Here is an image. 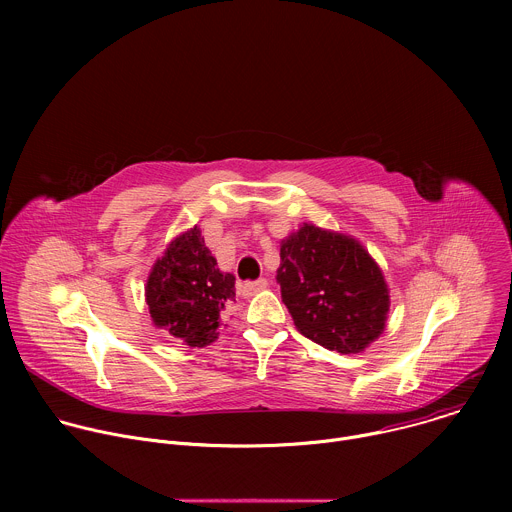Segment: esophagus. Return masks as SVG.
<instances>
[{
  "instance_id": "esophagus-1",
  "label": "esophagus",
  "mask_w": 512,
  "mask_h": 512,
  "mask_svg": "<svg viewBox=\"0 0 512 512\" xmlns=\"http://www.w3.org/2000/svg\"><path fill=\"white\" fill-rule=\"evenodd\" d=\"M267 287V279H257V281H247L241 285V294L245 298H251L255 294H259V291H263Z\"/></svg>"
}]
</instances>
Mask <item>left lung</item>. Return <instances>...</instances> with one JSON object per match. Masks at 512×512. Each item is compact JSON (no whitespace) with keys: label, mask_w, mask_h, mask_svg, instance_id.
<instances>
[{"label":"left lung","mask_w":512,"mask_h":512,"mask_svg":"<svg viewBox=\"0 0 512 512\" xmlns=\"http://www.w3.org/2000/svg\"><path fill=\"white\" fill-rule=\"evenodd\" d=\"M279 257L281 298L306 338L358 354L385 332L389 285L358 239L304 223L281 239Z\"/></svg>","instance_id":"obj_1"}]
</instances>
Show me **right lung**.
<instances>
[{
	"mask_svg": "<svg viewBox=\"0 0 512 512\" xmlns=\"http://www.w3.org/2000/svg\"><path fill=\"white\" fill-rule=\"evenodd\" d=\"M152 324L188 348L218 338L221 312L235 302V275L218 269L200 227L176 235L145 283Z\"/></svg>",
	"mask_w": 512,
	"mask_h": 512,
	"instance_id": "1",
	"label": "right lung"
}]
</instances>
